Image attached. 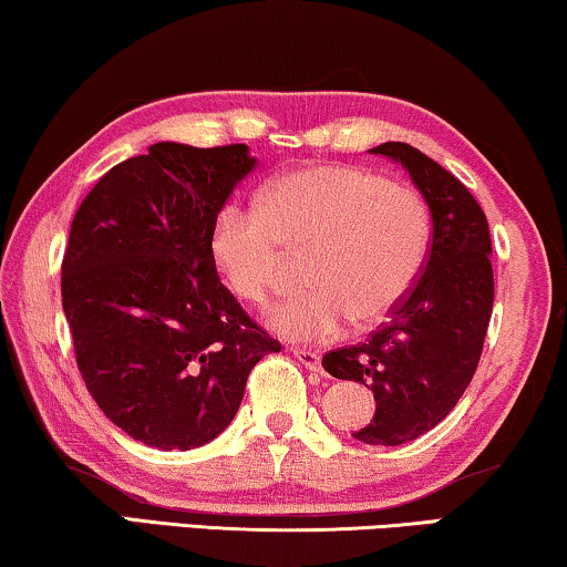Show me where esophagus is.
Here are the masks:
<instances>
[{
    "label": "esophagus",
    "mask_w": 567,
    "mask_h": 567,
    "mask_svg": "<svg viewBox=\"0 0 567 567\" xmlns=\"http://www.w3.org/2000/svg\"><path fill=\"white\" fill-rule=\"evenodd\" d=\"M292 357L300 361L302 367L316 371V374H323V367H320V357L316 351H308V349H290Z\"/></svg>",
    "instance_id": "esophagus-1"
}]
</instances>
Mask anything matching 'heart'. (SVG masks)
<instances>
[{
  "instance_id": "1",
  "label": "heart",
  "mask_w": 567,
  "mask_h": 567,
  "mask_svg": "<svg viewBox=\"0 0 567 567\" xmlns=\"http://www.w3.org/2000/svg\"><path fill=\"white\" fill-rule=\"evenodd\" d=\"M430 218L412 188L353 165H310L261 193L259 206L218 210L210 251L229 290L267 306L287 272V251L308 252L310 290L269 312V328L302 343L336 341L353 320L384 318L415 285Z\"/></svg>"
}]
</instances>
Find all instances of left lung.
<instances>
[{
  "label": "left lung",
  "instance_id": "obj_1",
  "mask_svg": "<svg viewBox=\"0 0 567 567\" xmlns=\"http://www.w3.org/2000/svg\"><path fill=\"white\" fill-rule=\"evenodd\" d=\"M402 163L433 216L422 275L364 343L328 351L323 369L367 384L377 412L353 437L402 445L433 430L466 392L484 351L494 308L486 214L453 173L408 142L371 150Z\"/></svg>",
  "mask_w": 567,
  "mask_h": 567
}]
</instances>
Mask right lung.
I'll list each match as a JSON object with an SVG mask.
<instances>
[{"mask_svg":"<svg viewBox=\"0 0 567 567\" xmlns=\"http://www.w3.org/2000/svg\"><path fill=\"white\" fill-rule=\"evenodd\" d=\"M247 145L157 142L114 165L75 210L61 295L75 364L134 441L190 451L224 433L249 371L280 351L226 290L210 234Z\"/></svg>","mask_w":567,"mask_h":567,"instance_id":"obj_1","label":"right lung"}]
</instances>
